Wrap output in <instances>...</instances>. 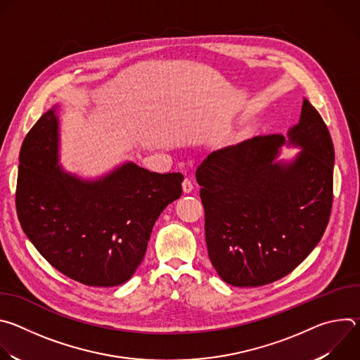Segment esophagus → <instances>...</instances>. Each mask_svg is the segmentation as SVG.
Segmentation results:
<instances>
[{
	"label": "esophagus",
	"mask_w": 360,
	"mask_h": 360,
	"mask_svg": "<svg viewBox=\"0 0 360 360\" xmlns=\"http://www.w3.org/2000/svg\"><path fill=\"white\" fill-rule=\"evenodd\" d=\"M182 189H184V192L185 193H189V192H192V189H193V184H192V181H191V178H185L184 179V182H182Z\"/></svg>",
	"instance_id": "esophagus-1"
}]
</instances>
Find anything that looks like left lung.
I'll list each match as a JSON object with an SVG mask.
<instances>
[{"label":"left lung","mask_w":360,"mask_h":360,"mask_svg":"<svg viewBox=\"0 0 360 360\" xmlns=\"http://www.w3.org/2000/svg\"><path fill=\"white\" fill-rule=\"evenodd\" d=\"M288 139L302 148L292 162H275L285 136L265 135L214 150L196 169L210 259L229 285L253 288L286 276L325 233L335 150L307 99Z\"/></svg>","instance_id":"8db88e82"}]
</instances>
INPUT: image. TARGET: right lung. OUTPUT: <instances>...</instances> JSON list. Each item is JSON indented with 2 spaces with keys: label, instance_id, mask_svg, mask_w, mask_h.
<instances>
[{
  "label": "right lung",
  "instance_id": "1",
  "mask_svg": "<svg viewBox=\"0 0 360 360\" xmlns=\"http://www.w3.org/2000/svg\"><path fill=\"white\" fill-rule=\"evenodd\" d=\"M58 162V118L46 111L20 152L15 205L22 231L44 258L88 286L127 282L142 262L161 212L182 195L184 175L132 162L96 181Z\"/></svg>",
  "mask_w": 360,
  "mask_h": 360
}]
</instances>
